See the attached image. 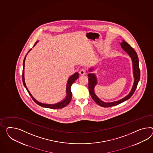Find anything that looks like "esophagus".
<instances>
[{
	"label": "esophagus",
	"mask_w": 153,
	"mask_h": 153,
	"mask_svg": "<svg viewBox=\"0 0 153 153\" xmlns=\"http://www.w3.org/2000/svg\"><path fill=\"white\" fill-rule=\"evenodd\" d=\"M79 74L81 75H83L86 74V71L84 69H82L80 71H79Z\"/></svg>",
	"instance_id": "esophagus-1"
}]
</instances>
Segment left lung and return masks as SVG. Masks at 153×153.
Masks as SVG:
<instances>
[{
  "label": "left lung",
  "instance_id": "1",
  "mask_svg": "<svg viewBox=\"0 0 153 153\" xmlns=\"http://www.w3.org/2000/svg\"><path fill=\"white\" fill-rule=\"evenodd\" d=\"M120 45L122 47V49L128 54V55H129L132 60L134 77L133 86L132 87V89L130 91L129 94H128V95H126V97L121 99L118 101L110 102H105L102 101L95 94L94 87L97 84V79L95 74H92V73L89 74L88 75V76L89 77V78H88V80H89L88 88H89V91L90 95H91L92 99L94 100V102H95L99 105L101 106L102 107L108 108L110 106L117 105L122 103L123 102H125L126 100L129 99L133 95L134 93L135 92V91L137 89V84L140 80V71L139 65L138 56H137L136 51H135V50L129 44L125 42L124 40H123V42L120 43ZM89 71L90 72L92 71L93 69H89Z\"/></svg>",
  "mask_w": 153,
  "mask_h": 153
}]
</instances>
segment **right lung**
I'll list each match as a JSON object with an SVG mask.
<instances>
[{"instance_id":"obj_1","label":"right lung","mask_w":153,"mask_h":153,"mask_svg":"<svg viewBox=\"0 0 153 153\" xmlns=\"http://www.w3.org/2000/svg\"><path fill=\"white\" fill-rule=\"evenodd\" d=\"M38 43V41L35 43V44L34 45V47L36 45V44ZM31 49H30L29 50V51H28V53L29 51H31ZM27 55H25L24 59L23 60V74H22V79H23V82L24 86H25V88H26V89L27 91L29 94L30 95L31 98L33 99V100L38 105L41 106H43L44 108H51V109H61V108H63L64 107L66 106L67 105H68L69 104V102H71V98H72V93H71V86L72 85V84L73 82H74L79 77V73L78 72L76 73H75L73 75H72L71 76L69 77V78L68 79V82H67V88H66V93H67V97L66 98H65L64 100H63V101L62 102H59L58 103H56L54 104H43V103H42L40 102H39L38 101H37L35 98H34L31 93H30V91H29V90L27 89V87L26 86V84H25V79H24V66H25V58H26V56Z\"/></svg>"}]
</instances>
